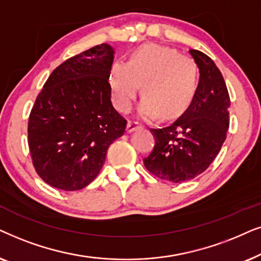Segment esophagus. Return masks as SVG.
<instances>
[{
	"label": "esophagus",
	"instance_id": "34e87169",
	"mask_svg": "<svg viewBox=\"0 0 261 261\" xmlns=\"http://www.w3.org/2000/svg\"><path fill=\"white\" fill-rule=\"evenodd\" d=\"M141 125L137 123V121H128L127 123V126H126V131L127 133H133V131L137 130V128H140Z\"/></svg>",
	"mask_w": 261,
	"mask_h": 261
}]
</instances>
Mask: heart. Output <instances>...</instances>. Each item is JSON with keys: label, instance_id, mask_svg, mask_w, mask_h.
Returning <instances> with one entry per match:
<instances>
[{"label": "heart", "instance_id": "1", "mask_svg": "<svg viewBox=\"0 0 261 261\" xmlns=\"http://www.w3.org/2000/svg\"><path fill=\"white\" fill-rule=\"evenodd\" d=\"M199 70L193 58L174 48L144 44L128 57L127 63L116 62L110 71L114 106L126 113L142 90L144 98L138 114L151 119L161 113L165 119L176 118L191 105L196 95Z\"/></svg>", "mask_w": 261, "mask_h": 261}]
</instances>
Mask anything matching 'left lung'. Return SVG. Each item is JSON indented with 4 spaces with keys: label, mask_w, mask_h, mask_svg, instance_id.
<instances>
[{
    "label": "left lung",
    "mask_w": 261,
    "mask_h": 261,
    "mask_svg": "<svg viewBox=\"0 0 261 261\" xmlns=\"http://www.w3.org/2000/svg\"><path fill=\"white\" fill-rule=\"evenodd\" d=\"M199 68L196 95L185 112L168 126L150 128L155 145L145 168L171 182L194 179L211 165L227 137L230 98L220 69L209 56L190 50Z\"/></svg>",
    "instance_id": "left-lung-1"
}]
</instances>
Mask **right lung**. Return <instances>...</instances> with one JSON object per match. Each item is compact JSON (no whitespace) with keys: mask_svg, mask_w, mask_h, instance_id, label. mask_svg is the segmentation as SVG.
<instances>
[{"mask_svg":"<svg viewBox=\"0 0 261 261\" xmlns=\"http://www.w3.org/2000/svg\"><path fill=\"white\" fill-rule=\"evenodd\" d=\"M113 48L100 44L58 65L29 118L34 169L63 191L81 190L99 174L107 149L123 136L126 119L111 101Z\"/></svg>","mask_w":261,"mask_h":261,"instance_id":"obj_1","label":"right lung"}]
</instances>
